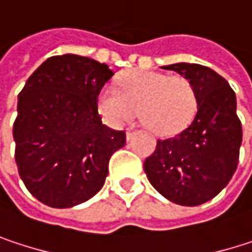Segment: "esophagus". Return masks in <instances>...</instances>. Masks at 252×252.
<instances>
[{"label":"esophagus","instance_id":"esophagus-1","mask_svg":"<svg viewBox=\"0 0 252 252\" xmlns=\"http://www.w3.org/2000/svg\"><path fill=\"white\" fill-rule=\"evenodd\" d=\"M134 134H135V132H134L132 129H128V131H126V140H128V141H129V140H132Z\"/></svg>","mask_w":252,"mask_h":252}]
</instances>
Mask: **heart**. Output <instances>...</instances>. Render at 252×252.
<instances>
[{"label":"heart","instance_id":"1","mask_svg":"<svg viewBox=\"0 0 252 252\" xmlns=\"http://www.w3.org/2000/svg\"><path fill=\"white\" fill-rule=\"evenodd\" d=\"M97 109L108 124L124 126L138 109L141 123L156 134H174L189 124L197 111V93L185 76L155 71H129L118 80V89L105 86Z\"/></svg>","mask_w":252,"mask_h":252}]
</instances>
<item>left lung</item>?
I'll return each mask as SVG.
<instances>
[{
  "mask_svg": "<svg viewBox=\"0 0 252 252\" xmlns=\"http://www.w3.org/2000/svg\"><path fill=\"white\" fill-rule=\"evenodd\" d=\"M189 78L197 93V114L174 137L158 140L144 160L150 184L181 206H198L216 197L236 171L242 126L229 83L200 64L163 67Z\"/></svg>",
  "mask_w": 252,
  "mask_h": 252,
  "instance_id": "8db88e82",
  "label": "left lung"
}]
</instances>
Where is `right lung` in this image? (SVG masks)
<instances>
[{"instance_id": "obj_1", "label": "right lung", "mask_w": 252, "mask_h": 252, "mask_svg": "<svg viewBox=\"0 0 252 252\" xmlns=\"http://www.w3.org/2000/svg\"><path fill=\"white\" fill-rule=\"evenodd\" d=\"M114 76L106 64L73 54L48 58L19 94L13 126L16 163L29 192L67 209L103 187L126 132L102 124L97 96Z\"/></svg>"}]
</instances>
